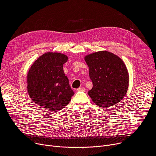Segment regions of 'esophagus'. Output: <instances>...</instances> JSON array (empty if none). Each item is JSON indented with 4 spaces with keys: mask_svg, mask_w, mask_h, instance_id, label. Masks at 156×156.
<instances>
[{
    "mask_svg": "<svg viewBox=\"0 0 156 156\" xmlns=\"http://www.w3.org/2000/svg\"><path fill=\"white\" fill-rule=\"evenodd\" d=\"M86 90H87L84 87H80V88L77 89V91H82V92H85Z\"/></svg>",
    "mask_w": 156,
    "mask_h": 156,
    "instance_id": "obj_1",
    "label": "esophagus"
}]
</instances>
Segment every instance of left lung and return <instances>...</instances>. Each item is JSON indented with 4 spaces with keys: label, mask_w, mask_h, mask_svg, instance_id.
<instances>
[{
    "label": "left lung",
    "mask_w": 156,
    "mask_h": 156,
    "mask_svg": "<svg viewBox=\"0 0 156 156\" xmlns=\"http://www.w3.org/2000/svg\"><path fill=\"white\" fill-rule=\"evenodd\" d=\"M89 68L93 87L88 92L93 102L108 108L125 96L129 84L126 66L118 56L108 51H99L85 57Z\"/></svg>",
    "instance_id": "1"
}]
</instances>
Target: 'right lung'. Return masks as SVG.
<instances>
[{
    "label": "right lung",
    "mask_w": 156,
    "mask_h": 156,
    "mask_svg": "<svg viewBox=\"0 0 156 156\" xmlns=\"http://www.w3.org/2000/svg\"><path fill=\"white\" fill-rule=\"evenodd\" d=\"M68 57L47 52L38 58L27 75L28 94L35 103L52 112L66 106L74 95L63 71Z\"/></svg>",
    "instance_id": "add662e5"
}]
</instances>
